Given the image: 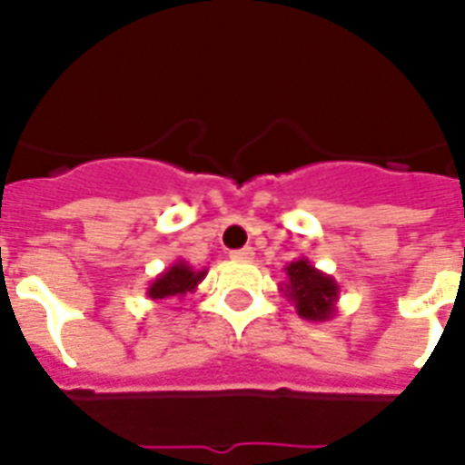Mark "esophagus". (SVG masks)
<instances>
[{"instance_id": "esophagus-1", "label": "esophagus", "mask_w": 465, "mask_h": 465, "mask_svg": "<svg viewBox=\"0 0 465 465\" xmlns=\"http://www.w3.org/2000/svg\"><path fill=\"white\" fill-rule=\"evenodd\" d=\"M253 255H255L253 248L246 246V248H241V251H233L232 258L233 261H253Z\"/></svg>"}]
</instances>
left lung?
<instances>
[{"mask_svg": "<svg viewBox=\"0 0 465 465\" xmlns=\"http://www.w3.org/2000/svg\"><path fill=\"white\" fill-rule=\"evenodd\" d=\"M287 282L280 284V292L290 304H294L299 318L304 321H331L338 313L340 284L311 265L309 258H297L284 268Z\"/></svg>", "mask_w": 465, "mask_h": 465, "instance_id": "1", "label": "left lung"}]
</instances>
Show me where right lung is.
<instances>
[{
	"label": "right lung",
	"mask_w": 465,
	"mask_h": 465,
	"mask_svg": "<svg viewBox=\"0 0 465 465\" xmlns=\"http://www.w3.org/2000/svg\"><path fill=\"white\" fill-rule=\"evenodd\" d=\"M207 275V268L195 270L188 261H175L171 268H166L161 275H156L147 287V297L152 302H163V299H183L185 294H193L197 284Z\"/></svg>",
	"instance_id": "right-lung-1"
}]
</instances>
